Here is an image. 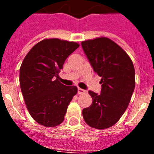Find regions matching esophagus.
Listing matches in <instances>:
<instances>
[{
  "label": "esophagus",
  "instance_id": "esophagus-1",
  "mask_svg": "<svg viewBox=\"0 0 154 154\" xmlns=\"http://www.w3.org/2000/svg\"><path fill=\"white\" fill-rule=\"evenodd\" d=\"M85 91L84 90V89H80V88H79L78 89V93L79 94H82V93H84V92H85Z\"/></svg>",
  "mask_w": 154,
  "mask_h": 154
}]
</instances>
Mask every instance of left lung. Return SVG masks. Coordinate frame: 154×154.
I'll return each mask as SVG.
<instances>
[{
	"instance_id": "8db88e82",
	"label": "left lung",
	"mask_w": 154,
	"mask_h": 154,
	"mask_svg": "<svg viewBox=\"0 0 154 154\" xmlns=\"http://www.w3.org/2000/svg\"><path fill=\"white\" fill-rule=\"evenodd\" d=\"M94 72L101 77V93H89L92 103L82 109L85 123L97 130L116 123L127 109L135 88L131 58L119 45L106 37L82 42Z\"/></svg>"
}]
</instances>
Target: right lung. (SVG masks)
<instances>
[{
	"instance_id": "obj_1",
	"label": "right lung",
	"mask_w": 154,
	"mask_h": 154,
	"mask_svg": "<svg viewBox=\"0 0 154 154\" xmlns=\"http://www.w3.org/2000/svg\"><path fill=\"white\" fill-rule=\"evenodd\" d=\"M79 47L75 42L45 38L26 55L20 68V85L31 117L46 127L60 125L69 103L78 92L58 80L66 58Z\"/></svg>"
}]
</instances>
